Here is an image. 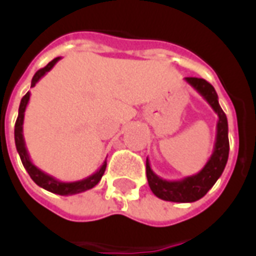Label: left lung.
Returning a JSON list of instances; mask_svg holds the SVG:
<instances>
[{"instance_id":"left-lung-1","label":"left lung","mask_w":256,"mask_h":256,"mask_svg":"<svg viewBox=\"0 0 256 256\" xmlns=\"http://www.w3.org/2000/svg\"><path fill=\"white\" fill-rule=\"evenodd\" d=\"M184 80L207 100V104L216 112L218 122H216V136H215L212 154L204 164V168L196 174L178 180H166L158 176L152 170L150 160L148 158L146 160V176H148V186L154 195L164 200L178 203H191L203 198L222 175L230 152L227 116L219 104L218 94L215 88L203 78L187 77Z\"/></svg>"}]
</instances>
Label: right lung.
Here are the masks:
<instances>
[{
	"label": "right lung",
	"mask_w": 256,
	"mask_h": 256,
	"mask_svg": "<svg viewBox=\"0 0 256 256\" xmlns=\"http://www.w3.org/2000/svg\"><path fill=\"white\" fill-rule=\"evenodd\" d=\"M60 60H61V57L54 58L53 61H50L45 68H42V69L38 70L37 73L34 74L33 80H32V88H34L36 84H37L48 72H50V70L53 69V66L56 65ZM29 100L30 92H28L21 100L20 108H18V118L17 120H16V126H14V140H16V148H17V152L22 160V164H24V168L28 171V174L30 175V178L33 179L34 182L37 183L40 187L58 195L80 194V192L90 190V188H92L96 184H98V182H100V178H102V175H104V170H106V164H106V160H104L102 166H100L94 174L88 175V176L81 179V180H76V182H61V180H58L57 178H54V176L49 175L48 172H45V171H42L41 168H38L37 166L30 160L29 152H28V148H26L25 144V140H24V118H25V110L28 104H29Z\"/></svg>",
	"instance_id": "1"
}]
</instances>
